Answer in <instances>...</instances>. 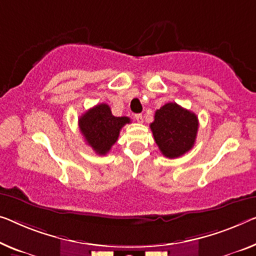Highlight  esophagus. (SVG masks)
<instances>
[{"label":"esophagus","instance_id":"34e87169","mask_svg":"<svg viewBox=\"0 0 256 256\" xmlns=\"http://www.w3.org/2000/svg\"><path fill=\"white\" fill-rule=\"evenodd\" d=\"M134 118H136V120L138 122V123H142L144 122V117H142V115H141V114H136V115L134 116Z\"/></svg>","mask_w":256,"mask_h":256}]
</instances>
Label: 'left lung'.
<instances>
[{
    "instance_id": "8db88e82",
    "label": "left lung",
    "mask_w": 256,
    "mask_h": 256,
    "mask_svg": "<svg viewBox=\"0 0 256 256\" xmlns=\"http://www.w3.org/2000/svg\"><path fill=\"white\" fill-rule=\"evenodd\" d=\"M199 120L194 112L176 102H169L155 112L150 130L160 150L168 158H176L192 150Z\"/></svg>"
}]
</instances>
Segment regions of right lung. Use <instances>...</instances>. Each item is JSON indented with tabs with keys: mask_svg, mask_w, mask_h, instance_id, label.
<instances>
[{
	"mask_svg": "<svg viewBox=\"0 0 256 256\" xmlns=\"http://www.w3.org/2000/svg\"><path fill=\"white\" fill-rule=\"evenodd\" d=\"M131 123L128 117H115L110 106L101 104L93 106L80 116L78 124L86 142L98 155H106L116 142L120 131L125 124Z\"/></svg>",
	"mask_w": 256,
	"mask_h": 256,
	"instance_id": "add662e5",
	"label": "right lung"
}]
</instances>
